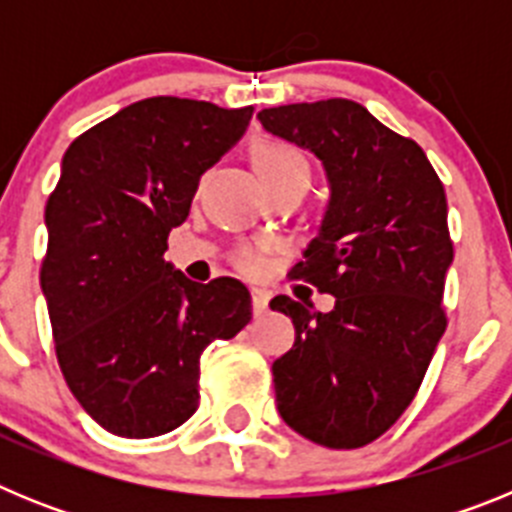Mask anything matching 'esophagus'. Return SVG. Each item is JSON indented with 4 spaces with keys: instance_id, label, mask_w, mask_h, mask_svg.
<instances>
[{
    "instance_id": "1",
    "label": "esophagus",
    "mask_w": 512,
    "mask_h": 512,
    "mask_svg": "<svg viewBox=\"0 0 512 512\" xmlns=\"http://www.w3.org/2000/svg\"><path fill=\"white\" fill-rule=\"evenodd\" d=\"M251 305H253V315H256V318L266 315V310H269V295H266L264 289H253Z\"/></svg>"
}]
</instances>
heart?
I'll list each match as a JSON object with an SVG mask.
<instances>
[{
    "mask_svg": "<svg viewBox=\"0 0 512 512\" xmlns=\"http://www.w3.org/2000/svg\"><path fill=\"white\" fill-rule=\"evenodd\" d=\"M251 161L259 171V176L264 179L266 187H271L274 182L284 179L289 174H297V171H305L307 174V164L305 156L297 151L292 143L287 140H277V138H261L256 140L251 146ZM235 266L246 274H253L256 266H259V256L251 248H241V251H235L233 256Z\"/></svg>",
    "mask_w": 512,
    "mask_h": 512,
    "instance_id": "heart-1",
    "label": "heart"
}]
</instances>
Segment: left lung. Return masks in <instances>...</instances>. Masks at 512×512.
I'll use <instances>...</instances> for the list:
<instances>
[{
	"label": "left lung",
	"mask_w": 512,
	"mask_h": 512,
	"mask_svg": "<svg viewBox=\"0 0 512 512\" xmlns=\"http://www.w3.org/2000/svg\"><path fill=\"white\" fill-rule=\"evenodd\" d=\"M259 122L315 153L330 187L292 277L336 297V307L271 300L295 323V346L271 366L279 415L312 443L359 449L408 410L446 330V192L415 140L351 99L269 107Z\"/></svg>",
	"instance_id": "1"
}]
</instances>
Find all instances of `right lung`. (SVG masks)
Masks as SVG:
<instances>
[{"mask_svg": "<svg viewBox=\"0 0 512 512\" xmlns=\"http://www.w3.org/2000/svg\"><path fill=\"white\" fill-rule=\"evenodd\" d=\"M253 107L151 97L81 133L45 205L40 266L58 366L79 405L122 438H153L200 405V356L251 320L238 279L192 282L164 259L200 176Z\"/></svg>", "mask_w": 512, "mask_h": 512, "instance_id": "add662e5", "label": "right lung"}]
</instances>
